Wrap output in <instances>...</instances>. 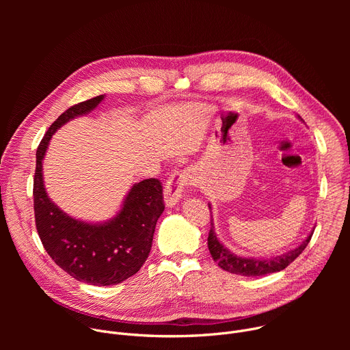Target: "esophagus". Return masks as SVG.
<instances>
[{
  "label": "esophagus",
  "instance_id": "34e87169",
  "mask_svg": "<svg viewBox=\"0 0 350 350\" xmlns=\"http://www.w3.org/2000/svg\"><path fill=\"white\" fill-rule=\"evenodd\" d=\"M193 183L192 173L185 170H176L166 181L165 187V205L166 208H173L181 198V193L187 185H191Z\"/></svg>",
  "mask_w": 350,
  "mask_h": 350
}]
</instances>
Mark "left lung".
Masks as SVG:
<instances>
[{
	"mask_svg": "<svg viewBox=\"0 0 350 350\" xmlns=\"http://www.w3.org/2000/svg\"><path fill=\"white\" fill-rule=\"evenodd\" d=\"M299 118V116H297ZM301 119V118H299ZM302 120V119H301ZM209 209L212 211V206L209 204ZM314 228L312 232L299 243L295 249H291V251L281 254L278 256H271V258H243L232 254L231 251L219 241L217 234L215 231V223H213V216L211 219V231L208 237V247L209 252L213 258V260L226 271L238 274V275H245V277H259V275H266L270 273H277L284 270L286 266H289L299 255H301L308 243L312 239Z\"/></svg>",
	"mask_w": 350,
	"mask_h": 350,
	"instance_id": "8db88e82",
	"label": "left lung"
}]
</instances>
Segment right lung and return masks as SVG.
Masks as SVG:
<instances>
[{
	"label": "right lung",
	"instance_id": "right-lung-1",
	"mask_svg": "<svg viewBox=\"0 0 350 350\" xmlns=\"http://www.w3.org/2000/svg\"><path fill=\"white\" fill-rule=\"evenodd\" d=\"M104 98L98 95L73 105L48 129L37 148L33 184L36 227L46 254L77 281L96 286L120 284L141 269L151 252L157 221L165 211L158 178L135 183L118 215L104 223L77 220L48 196L42 161L49 141L65 123L90 113Z\"/></svg>",
	"mask_w": 350,
	"mask_h": 350
}]
</instances>
